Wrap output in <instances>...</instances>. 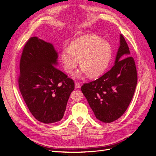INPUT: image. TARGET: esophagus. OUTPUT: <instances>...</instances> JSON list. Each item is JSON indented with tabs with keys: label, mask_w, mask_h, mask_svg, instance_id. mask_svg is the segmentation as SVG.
<instances>
[{
	"label": "esophagus",
	"mask_w": 156,
	"mask_h": 156,
	"mask_svg": "<svg viewBox=\"0 0 156 156\" xmlns=\"http://www.w3.org/2000/svg\"><path fill=\"white\" fill-rule=\"evenodd\" d=\"M80 87H81V85H80V83H78V82L75 83V88L78 89H80Z\"/></svg>",
	"instance_id": "esophagus-1"
}]
</instances>
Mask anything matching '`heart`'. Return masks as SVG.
<instances>
[{
  "label": "heart",
  "instance_id": "1",
  "mask_svg": "<svg viewBox=\"0 0 156 156\" xmlns=\"http://www.w3.org/2000/svg\"><path fill=\"white\" fill-rule=\"evenodd\" d=\"M112 55L110 45L94 34H87L74 41L70 47L63 48L60 58L64 70L73 73L79 62L81 66L75 77L83 78L89 75L98 76L105 71Z\"/></svg>",
  "mask_w": 156,
  "mask_h": 156
}]
</instances>
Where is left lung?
Segmentation results:
<instances>
[{"mask_svg": "<svg viewBox=\"0 0 156 156\" xmlns=\"http://www.w3.org/2000/svg\"><path fill=\"white\" fill-rule=\"evenodd\" d=\"M124 37L120 34L119 45L113 67L95 81L85 83L82 91L96 119L111 123L128 108L137 85L134 60Z\"/></svg>", "mask_w": 156, "mask_h": 156, "instance_id": "8db88e82", "label": "left lung"}]
</instances>
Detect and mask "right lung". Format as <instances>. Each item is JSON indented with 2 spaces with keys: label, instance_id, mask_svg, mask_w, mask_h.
I'll return each instance as SVG.
<instances>
[{
  "label": "right lung",
  "instance_id": "obj_1",
  "mask_svg": "<svg viewBox=\"0 0 156 156\" xmlns=\"http://www.w3.org/2000/svg\"><path fill=\"white\" fill-rule=\"evenodd\" d=\"M58 57L53 44L34 37L27 42L20 58L21 94L33 116L45 124L63 118L74 89L73 80L56 67Z\"/></svg>",
  "mask_w": 156,
  "mask_h": 156
}]
</instances>
